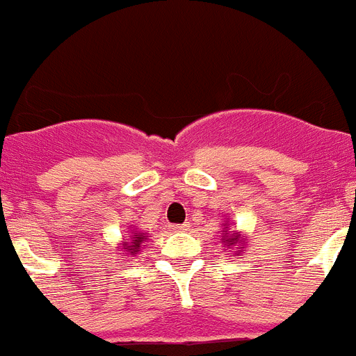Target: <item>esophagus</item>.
I'll use <instances>...</instances> for the list:
<instances>
[{
    "label": "esophagus",
    "instance_id": "obj_1",
    "mask_svg": "<svg viewBox=\"0 0 356 356\" xmlns=\"http://www.w3.org/2000/svg\"><path fill=\"white\" fill-rule=\"evenodd\" d=\"M171 229L172 232H185V229H188V225H172Z\"/></svg>",
    "mask_w": 356,
    "mask_h": 356
}]
</instances>
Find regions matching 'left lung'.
Masks as SVG:
<instances>
[{"label":"left lung","instance_id":"obj_1","mask_svg":"<svg viewBox=\"0 0 356 356\" xmlns=\"http://www.w3.org/2000/svg\"><path fill=\"white\" fill-rule=\"evenodd\" d=\"M246 234H242L238 229H232L229 228V221L222 222V234H221V242L225 244V248H228L229 253L234 254H241L246 248Z\"/></svg>","mask_w":356,"mask_h":356}]
</instances>
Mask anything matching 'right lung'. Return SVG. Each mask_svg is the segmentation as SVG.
Returning a JSON list of instances; mask_svg holds the SVG:
<instances>
[{
    "mask_svg": "<svg viewBox=\"0 0 356 356\" xmlns=\"http://www.w3.org/2000/svg\"><path fill=\"white\" fill-rule=\"evenodd\" d=\"M130 229V234H128V237L122 238L121 242H119V250L118 251H122V259H127V257H135V254H139L140 250H143L144 242L147 241V234H144V229H139V228H128Z\"/></svg>",
    "mask_w": 356,
    "mask_h": 356,
    "instance_id": "1",
    "label": "right lung"
}]
</instances>
